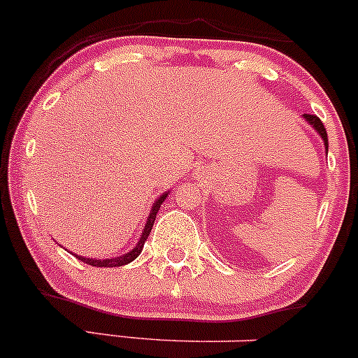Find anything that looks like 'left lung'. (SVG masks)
Returning a JSON list of instances; mask_svg holds the SVG:
<instances>
[{
  "label": "left lung",
  "instance_id": "left-lung-1",
  "mask_svg": "<svg viewBox=\"0 0 358 358\" xmlns=\"http://www.w3.org/2000/svg\"><path fill=\"white\" fill-rule=\"evenodd\" d=\"M303 117L307 119V121L310 122V124L316 128V131L321 134V138L324 140V147H326V152H328V134H326V128L324 124H322V121L319 119L317 116H314V114H303Z\"/></svg>",
  "mask_w": 358,
  "mask_h": 358
}]
</instances>
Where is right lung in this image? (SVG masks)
Wrapping results in <instances>:
<instances>
[{
    "label": "right lung",
    "instance_id": "1",
    "mask_svg": "<svg viewBox=\"0 0 358 358\" xmlns=\"http://www.w3.org/2000/svg\"><path fill=\"white\" fill-rule=\"evenodd\" d=\"M165 198H167V193L160 196V198L157 199V201H155V205L152 206V213H150V217H148V220H147V225H145V229H143V234H141V239H140V242H138V244H136V248H134L131 252H128V255H124V256L113 257V259H92V257H82V256H76V257H78V259H82L83 263H87V264H92V266H99V268H113V266H122V264H128V263H131L133 259H136V257L140 256L141 249H143V244H145V241L148 239L150 232H152L153 222H155V217H157V213H159V210H160V205H162V201H164Z\"/></svg>",
    "mask_w": 358,
    "mask_h": 358
}]
</instances>
